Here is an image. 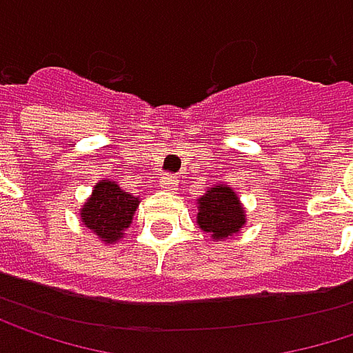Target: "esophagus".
Listing matches in <instances>:
<instances>
[{
	"label": "esophagus",
	"mask_w": 353,
	"mask_h": 353,
	"mask_svg": "<svg viewBox=\"0 0 353 353\" xmlns=\"http://www.w3.org/2000/svg\"><path fill=\"white\" fill-rule=\"evenodd\" d=\"M159 183H161V188H163L165 192H176L177 183H179V181H177L176 176H172V174H165V176L161 177V181H159Z\"/></svg>",
	"instance_id": "34e87169"
}]
</instances>
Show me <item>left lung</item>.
<instances>
[{
	"mask_svg": "<svg viewBox=\"0 0 353 353\" xmlns=\"http://www.w3.org/2000/svg\"><path fill=\"white\" fill-rule=\"evenodd\" d=\"M198 226L210 232L214 241L232 236L244 226V210L239 196L226 185H214L200 198Z\"/></svg>",
	"mask_w": 353,
	"mask_h": 353,
	"instance_id": "left-lung-1",
	"label": "left lung"
}]
</instances>
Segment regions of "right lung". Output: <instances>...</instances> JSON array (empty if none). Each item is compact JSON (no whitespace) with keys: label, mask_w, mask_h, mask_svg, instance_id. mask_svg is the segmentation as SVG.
Returning <instances> with one entry per match:
<instances>
[{"label":"right lung","mask_w":353,"mask_h":353,"mask_svg":"<svg viewBox=\"0 0 353 353\" xmlns=\"http://www.w3.org/2000/svg\"><path fill=\"white\" fill-rule=\"evenodd\" d=\"M137 206V198L123 192L114 181L103 179L97 183L90 200L81 210V218L86 228L97 232L99 239L114 242L123 236V230L131 224Z\"/></svg>","instance_id":"right-lung-1"}]
</instances>
